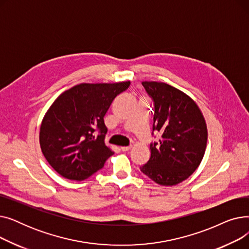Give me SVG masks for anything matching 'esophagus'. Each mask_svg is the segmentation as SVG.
<instances>
[{
    "label": "esophagus",
    "mask_w": 249,
    "mask_h": 249,
    "mask_svg": "<svg viewBox=\"0 0 249 249\" xmlns=\"http://www.w3.org/2000/svg\"><path fill=\"white\" fill-rule=\"evenodd\" d=\"M131 147L132 146H121V150L122 151H128V150L131 149Z\"/></svg>",
    "instance_id": "esophagus-1"
}]
</instances>
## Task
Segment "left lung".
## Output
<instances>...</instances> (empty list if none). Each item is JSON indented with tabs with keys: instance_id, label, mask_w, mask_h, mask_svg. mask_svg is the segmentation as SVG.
<instances>
[{
	"instance_id": "left-lung-1",
	"label": "left lung",
	"mask_w": 249,
	"mask_h": 249,
	"mask_svg": "<svg viewBox=\"0 0 249 249\" xmlns=\"http://www.w3.org/2000/svg\"><path fill=\"white\" fill-rule=\"evenodd\" d=\"M154 102L153 130L161 133L150 144V159L140 171L160 186H176L200 165L207 146L205 118L190 96L159 82H142Z\"/></svg>"
}]
</instances>
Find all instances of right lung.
I'll list each match as a JSON object with an SVG mask.
<instances>
[{
    "label": "right lung",
    "instance_id": "obj_1",
    "mask_svg": "<svg viewBox=\"0 0 249 249\" xmlns=\"http://www.w3.org/2000/svg\"><path fill=\"white\" fill-rule=\"evenodd\" d=\"M130 82L76 85L63 91L45 113L39 132L44 158L61 177L84 180L101 169L114 151L105 144L104 122L113 100ZM98 128L100 134L94 135Z\"/></svg>",
    "mask_w": 249,
    "mask_h": 249
}]
</instances>
